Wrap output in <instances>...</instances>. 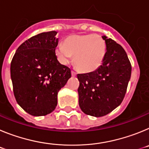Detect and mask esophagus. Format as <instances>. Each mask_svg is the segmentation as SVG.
<instances>
[{"label":"esophagus","instance_id":"obj_1","mask_svg":"<svg viewBox=\"0 0 149 149\" xmlns=\"http://www.w3.org/2000/svg\"><path fill=\"white\" fill-rule=\"evenodd\" d=\"M76 74H76V72H74V71H72V75L73 76V77H75Z\"/></svg>","mask_w":149,"mask_h":149}]
</instances>
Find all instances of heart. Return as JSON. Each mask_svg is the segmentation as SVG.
Wrapping results in <instances>:
<instances>
[{
    "mask_svg": "<svg viewBox=\"0 0 149 149\" xmlns=\"http://www.w3.org/2000/svg\"><path fill=\"white\" fill-rule=\"evenodd\" d=\"M59 60L67 64L73 56L74 65L84 72L95 71L102 64L106 54V42L99 34H73L63 45L56 48Z\"/></svg>",
    "mask_w": 149,
    "mask_h": 149,
    "instance_id": "obj_1",
    "label": "heart"
}]
</instances>
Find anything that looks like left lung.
<instances>
[{
  "instance_id": "left-lung-1",
  "label": "left lung",
  "mask_w": 149,
  "mask_h": 149,
  "mask_svg": "<svg viewBox=\"0 0 149 149\" xmlns=\"http://www.w3.org/2000/svg\"><path fill=\"white\" fill-rule=\"evenodd\" d=\"M106 54L95 71L78 74L79 106L86 115L101 117L120 105L131 74V64L125 51L104 36Z\"/></svg>"
}]
</instances>
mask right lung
<instances>
[{
    "label": "right lung",
    "mask_w": 149,
    "mask_h": 149,
    "mask_svg": "<svg viewBox=\"0 0 149 149\" xmlns=\"http://www.w3.org/2000/svg\"><path fill=\"white\" fill-rule=\"evenodd\" d=\"M56 31L42 33L22 43L10 65L13 93L27 113L45 116L57 105V93L71 77L68 67L57 60Z\"/></svg>",
    "instance_id": "obj_1"
}]
</instances>
